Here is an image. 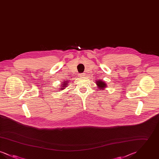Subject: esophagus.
Returning <instances> with one entry per match:
<instances>
[{
	"instance_id": "34e87169",
	"label": "esophagus",
	"mask_w": 159,
	"mask_h": 159,
	"mask_svg": "<svg viewBox=\"0 0 159 159\" xmlns=\"http://www.w3.org/2000/svg\"><path fill=\"white\" fill-rule=\"evenodd\" d=\"M79 76H80V77H84V74L83 73H80V75H79Z\"/></svg>"
}]
</instances>
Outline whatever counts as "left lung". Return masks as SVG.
<instances>
[{
  "mask_svg": "<svg viewBox=\"0 0 159 159\" xmlns=\"http://www.w3.org/2000/svg\"><path fill=\"white\" fill-rule=\"evenodd\" d=\"M97 84L99 88H100V89H102L104 88H106V83H104V82L101 81V80H98V81H97Z\"/></svg>",
  "mask_w": 159,
  "mask_h": 159,
  "instance_id": "1",
  "label": "left lung"
}]
</instances>
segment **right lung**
Segmentation results:
<instances>
[{
    "label": "right lung",
    "mask_w": 159,
    "mask_h": 159,
    "mask_svg": "<svg viewBox=\"0 0 159 159\" xmlns=\"http://www.w3.org/2000/svg\"><path fill=\"white\" fill-rule=\"evenodd\" d=\"M65 82H64V83L63 84V86H62V87H61V89L62 90V89H63L62 88H65V86H67V85H68V84H68L67 82H66V83H65Z\"/></svg>",
    "instance_id": "obj_1"
}]
</instances>
